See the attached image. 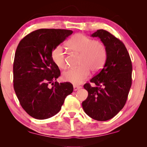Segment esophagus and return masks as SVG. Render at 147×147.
Returning <instances> with one entry per match:
<instances>
[{
    "instance_id": "1",
    "label": "esophagus",
    "mask_w": 147,
    "mask_h": 147,
    "mask_svg": "<svg viewBox=\"0 0 147 147\" xmlns=\"http://www.w3.org/2000/svg\"><path fill=\"white\" fill-rule=\"evenodd\" d=\"M81 88V86H76V85H74V91H76L78 90H80V89Z\"/></svg>"
}]
</instances>
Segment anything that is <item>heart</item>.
Returning <instances> with one entry per match:
<instances>
[{
    "label": "heart",
    "mask_w": 147,
    "mask_h": 147,
    "mask_svg": "<svg viewBox=\"0 0 147 147\" xmlns=\"http://www.w3.org/2000/svg\"><path fill=\"white\" fill-rule=\"evenodd\" d=\"M71 51L80 55L79 65L77 69H69L62 75L63 80L78 85L89 77L91 70L93 72H98L104 65L107 59V49L100 41L94 40L81 34L74 35L67 43ZM51 59L55 64L60 69L67 66L65 53L63 47L57 45L51 51Z\"/></svg>",
    "instance_id": "1"
}]
</instances>
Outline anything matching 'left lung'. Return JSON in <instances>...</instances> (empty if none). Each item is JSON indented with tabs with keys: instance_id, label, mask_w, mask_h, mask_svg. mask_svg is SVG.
Segmentation results:
<instances>
[{
	"instance_id": "obj_1",
	"label": "left lung",
	"mask_w": 147,
	"mask_h": 147,
	"mask_svg": "<svg viewBox=\"0 0 147 147\" xmlns=\"http://www.w3.org/2000/svg\"><path fill=\"white\" fill-rule=\"evenodd\" d=\"M91 37L100 39L107 55L104 67L90 80L96 87L90 83L84 85L88 96L82 107L89 117L103 121L113 118L125 105L132 84V66L126 47L112 34L99 29Z\"/></svg>"
}]
</instances>
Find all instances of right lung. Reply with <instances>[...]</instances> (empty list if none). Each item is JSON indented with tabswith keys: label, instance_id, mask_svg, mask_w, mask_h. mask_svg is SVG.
<instances>
[{
	"label": "right lung",
	"instance_id": "add662e5",
	"mask_svg": "<svg viewBox=\"0 0 147 147\" xmlns=\"http://www.w3.org/2000/svg\"><path fill=\"white\" fill-rule=\"evenodd\" d=\"M72 33L65 29H38L26 35L18 45L13 87L22 107L35 119H45L57 114L66 96L73 92L70 83L56 82L61 73L51 56L53 48Z\"/></svg>",
	"mask_w": 147,
	"mask_h": 147
}]
</instances>
